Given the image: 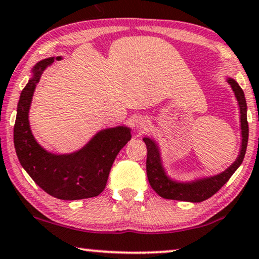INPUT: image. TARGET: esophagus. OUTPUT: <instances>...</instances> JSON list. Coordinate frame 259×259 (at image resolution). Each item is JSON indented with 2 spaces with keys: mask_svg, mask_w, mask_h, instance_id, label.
<instances>
[{
  "mask_svg": "<svg viewBox=\"0 0 259 259\" xmlns=\"http://www.w3.org/2000/svg\"><path fill=\"white\" fill-rule=\"evenodd\" d=\"M150 121L148 120V117L145 116H139L138 119L136 120V126L138 127L139 130H146L149 127Z\"/></svg>",
  "mask_w": 259,
  "mask_h": 259,
  "instance_id": "34e87169",
  "label": "esophagus"
}]
</instances>
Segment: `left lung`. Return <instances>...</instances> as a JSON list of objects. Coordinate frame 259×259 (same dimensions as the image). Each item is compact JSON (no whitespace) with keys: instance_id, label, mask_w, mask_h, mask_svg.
<instances>
[{"instance_id":"1","label":"left lung","mask_w":259,"mask_h":259,"mask_svg":"<svg viewBox=\"0 0 259 259\" xmlns=\"http://www.w3.org/2000/svg\"><path fill=\"white\" fill-rule=\"evenodd\" d=\"M227 81L234 92L235 100L238 102L239 114H240V149L235 161L227 169L215 175L198 177L190 180H178L168 174L162 159L161 148L157 140L151 137H144L143 140L148 149L146 157V174L149 183L158 196L165 199L183 200L190 203H200L213 196L229 180L234 171L240 167L248 140V123H247V105L242 89L232 76H227Z\"/></svg>"}]
</instances>
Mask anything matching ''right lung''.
Here are the masks:
<instances>
[{"instance_id": "right-lung-1", "label": "right lung", "mask_w": 259, "mask_h": 259, "mask_svg": "<svg viewBox=\"0 0 259 259\" xmlns=\"http://www.w3.org/2000/svg\"><path fill=\"white\" fill-rule=\"evenodd\" d=\"M54 61L55 57H48L37 62L21 91L14 124L15 151L22 168L50 196L63 200L96 197L105 188L119 151L131 140V127L121 124L98 131L85 145L68 154L44 149L32 133L28 113L40 76Z\"/></svg>"}]
</instances>
